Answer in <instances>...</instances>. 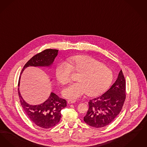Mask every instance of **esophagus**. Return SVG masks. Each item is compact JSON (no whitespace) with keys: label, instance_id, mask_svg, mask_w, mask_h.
<instances>
[{"label":"esophagus","instance_id":"esophagus-1","mask_svg":"<svg viewBox=\"0 0 147 147\" xmlns=\"http://www.w3.org/2000/svg\"><path fill=\"white\" fill-rule=\"evenodd\" d=\"M75 102H76V101H75V100H69L67 101V102H68L69 104H73V103H75Z\"/></svg>","mask_w":147,"mask_h":147}]
</instances>
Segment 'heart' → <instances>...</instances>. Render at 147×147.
Listing matches in <instances>:
<instances>
[{
  "label": "heart",
  "mask_w": 147,
  "mask_h": 147,
  "mask_svg": "<svg viewBox=\"0 0 147 147\" xmlns=\"http://www.w3.org/2000/svg\"><path fill=\"white\" fill-rule=\"evenodd\" d=\"M67 62L59 63L55 70L57 81L63 84L70 82L72 71L79 74L78 82L71 83L63 90V95L67 99L76 100L86 93L90 96L99 95L112 82V71L93 57L78 55L70 57Z\"/></svg>",
  "instance_id": "heart-1"
}]
</instances>
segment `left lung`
Listing matches in <instances>:
<instances>
[{"label": "left lung", "mask_w": 147, "mask_h": 147, "mask_svg": "<svg viewBox=\"0 0 147 147\" xmlns=\"http://www.w3.org/2000/svg\"><path fill=\"white\" fill-rule=\"evenodd\" d=\"M126 99V82L122 71L110 88L99 97L90 100L89 109L83 120L90 126L108 125L121 111Z\"/></svg>", "instance_id": "left-lung-1"}]
</instances>
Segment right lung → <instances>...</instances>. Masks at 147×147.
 Masks as SVG:
<instances>
[{"label": "right lung", "mask_w": 147, "mask_h": 147, "mask_svg": "<svg viewBox=\"0 0 147 147\" xmlns=\"http://www.w3.org/2000/svg\"><path fill=\"white\" fill-rule=\"evenodd\" d=\"M58 50L47 49L34 55L25 65L21 74L28 66H49L57 56ZM19 82L18 86L20 84ZM18 94L22 108L31 121L39 127L48 129L59 123L61 114V110L67 106L66 100L51 93L49 98L42 104L32 105L23 99L18 88Z\"/></svg>", "instance_id": "obj_1"}]
</instances>
